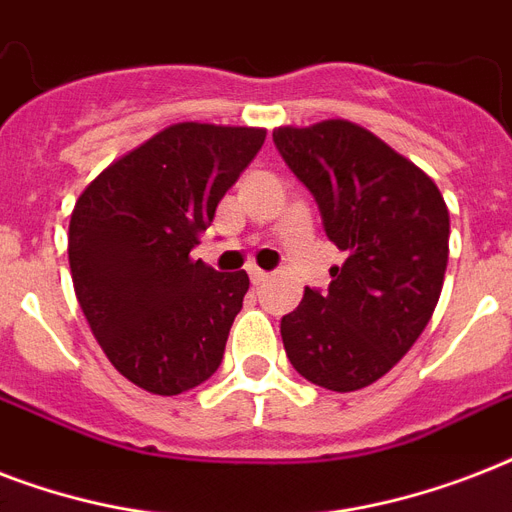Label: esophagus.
<instances>
[{
    "label": "esophagus",
    "mask_w": 512,
    "mask_h": 512,
    "mask_svg": "<svg viewBox=\"0 0 512 512\" xmlns=\"http://www.w3.org/2000/svg\"><path fill=\"white\" fill-rule=\"evenodd\" d=\"M249 281H252L255 287H260V284H265V281H268V273L260 271V268H249Z\"/></svg>",
    "instance_id": "34e87169"
}]
</instances>
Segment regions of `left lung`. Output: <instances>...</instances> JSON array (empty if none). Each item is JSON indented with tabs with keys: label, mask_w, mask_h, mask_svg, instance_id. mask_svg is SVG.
<instances>
[{
	"label": "left lung",
	"mask_w": 512,
	"mask_h": 512,
	"mask_svg": "<svg viewBox=\"0 0 512 512\" xmlns=\"http://www.w3.org/2000/svg\"><path fill=\"white\" fill-rule=\"evenodd\" d=\"M273 143L319 201L329 241L345 252L321 295L281 319L289 361L337 393L366 388L428 327L449 260V209L406 156L348 119L276 127Z\"/></svg>",
	"instance_id": "8db88e82"
}]
</instances>
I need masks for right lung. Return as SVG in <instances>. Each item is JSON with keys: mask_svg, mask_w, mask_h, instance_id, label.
Masks as SVG:
<instances>
[{"mask_svg": "<svg viewBox=\"0 0 512 512\" xmlns=\"http://www.w3.org/2000/svg\"><path fill=\"white\" fill-rule=\"evenodd\" d=\"M263 127L177 122L100 172L76 199L68 265L76 300L116 372L177 396L217 372L249 289L191 249L263 148Z\"/></svg>", "mask_w": 512, "mask_h": 512, "instance_id": "1", "label": "right lung"}]
</instances>
